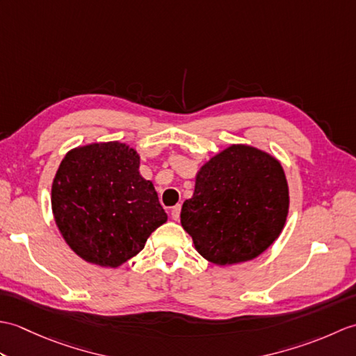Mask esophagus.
Returning <instances> with one entry per match:
<instances>
[{"label": "esophagus", "instance_id": "obj_1", "mask_svg": "<svg viewBox=\"0 0 356 356\" xmlns=\"http://www.w3.org/2000/svg\"><path fill=\"white\" fill-rule=\"evenodd\" d=\"M180 209H182V207H180V205H176V207L171 208V217L174 218V220H179V218H180Z\"/></svg>", "mask_w": 356, "mask_h": 356}]
</instances>
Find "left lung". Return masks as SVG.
Segmentation results:
<instances>
[{"mask_svg":"<svg viewBox=\"0 0 356 356\" xmlns=\"http://www.w3.org/2000/svg\"><path fill=\"white\" fill-rule=\"evenodd\" d=\"M289 191L282 165L254 147L232 145L202 166L180 223L216 264L255 259L282 232Z\"/></svg>","mask_w":356,"mask_h":356,"instance_id":"left-lung-1","label":"left lung"}]
</instances>
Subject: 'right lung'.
<instances>
[{
	"mask_svg": "<svg viewBox=\"0 0 356 356\" xmlns=\"http://www.w3.org/2000/svg\"><path fill=\"white\" fill-rule=\"evenodd\" d=\"M51 209L69 246L86 261L116 268L134 257L166 214L139 156L119 142L67 153L51 186Z\"/></svg>",
	"mask_w": 356,
	"mask_h": 356,
	"instance_id": "obj_1",
	"label": "right lung"
}]
</instances>
